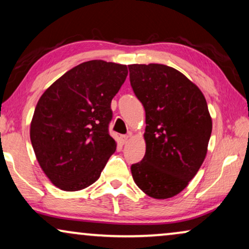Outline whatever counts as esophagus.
<instances>
[{
    "label": "esophagus",
    "instance_id": "34e87169",
    "mask_svg": "<svg viewBox=\"0 0 249 249\" xmlns=\"http://www.w3.org/2000/svg\"><path fill=\"white\" fill-rule=\"evenodd\" d=\"M128 139H129V136H128V135H122V136H120L121 144H127Z\"/></svg>",
    "mask_w": 249,
    "mask_h": 249
}]
</instances>
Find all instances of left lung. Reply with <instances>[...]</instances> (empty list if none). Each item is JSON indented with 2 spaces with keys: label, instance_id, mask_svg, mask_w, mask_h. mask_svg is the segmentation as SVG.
Segmentation results:
<instances>
[{
  "label": "left lung",
  "instance_id": "obj_1",
  "mask_svg": "<svg viewBox=\"0 0 249 249\" xmlns=\"http://www.w3.org/2000/svg\"><path fill=\"white\" fill-rule=\"evenodd\" d=\"M132 90L146 113V152L131 175L146 195L165 199L188 186L203 164L212 132L205 97L185 74L164 64H130Z\"/></svg>",
  "mask_w": 249,
  "mask_h": 249
}]
</instances>
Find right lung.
Returning a JSON list of instances; mask_svg holds the SVG:
<instances>
[{"label":"right lung","mask_w":249,"mask_h":249,"mask_svg":"<svg viewBox=\"0 0 249 249\" xmlns=\"http://www.w3.org/2000/svg\"><path fill=\"white\" fill-rule=\"evenodd\" d=\"M128 74L127 66L91 60L67 71L40 96L30 141L40 168L66 192L100 178L117 142L108 134L111 101Z\"/></svg>","instance_id":"add662e5"}]
</instances>
